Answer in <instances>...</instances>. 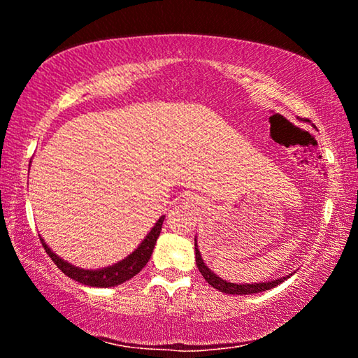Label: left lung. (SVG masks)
Masks as SVG:
<instances>
[{
    "mask_svg": "<svg viewBox=\"0 0 358 358\" xmlns=\"http://www.w3.org/2000/svg\"><path fill=\"white\" fill-rule=\"evenodd\" d=\"M194 251H196V264H197V268L201 271L202 276L205 278V281H207L211 287H215L220 290V292L224 294H230V295H250V294H259V292H264V290H268V289H273L278 284H281L282 281H286L287 278L292 276L294 273L286 275L282 278H278V280L273 281H268V282H251V284H235V282H229V281H224L222 278H220L217 275H215L213 271H211L207 265H205L203 259L201 256V251H199V245H197V238H194Z\"/></svg>",
    "mask_w": 358,
    "mask_h": 358,
    "instance_id": "8db88e82",
    "label": "left lung"
}]
</instances>
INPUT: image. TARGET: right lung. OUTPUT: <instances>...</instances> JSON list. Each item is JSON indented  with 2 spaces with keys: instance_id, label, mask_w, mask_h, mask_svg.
<instances>
[{
  "instance_id": "obj_1",
  "label": "right lung",
  "mask_w": 358,
  "mask_h": 358,
  "mask_svg": "<svg viewBox=\"0 0 358 358\" xmlns=\"http://www.w3.org/2000/svg\"><path fill=\"white\" fill-rule=\"evenodd\" d=\"M164 217L166 216H161L159 220L156 221L153 229L147 234V237L142 240V243L138 245L128 257H124L117 264L108 265V266H104V268H98V270H85V268H80V266H76L69 262H66L64 259L57 256V254L48 248V245L42 237H41V243L44 246L48 257H50L58 268L62 270L66 276H69L71 280L82 282L85 286H92V287H113L131 280V278H134L138 271L147 265L151 254H153L156 240L161 234V227H162V221H164Z\"/></svg>"
}]
</instances>
